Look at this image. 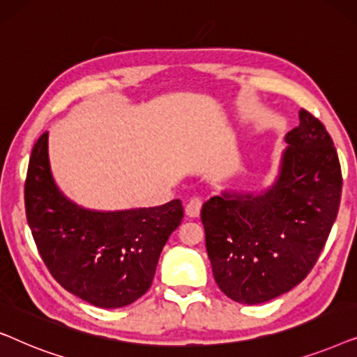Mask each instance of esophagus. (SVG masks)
Returning a JSON list of instances; mask_svg holds the SVG:
<instances>
[{
  "mask_svg": "<svg viewBox=\"0 0 357 357\" xmlns=\"http://www.w3.org/2000/svg\"><path fill=\"white\" fill-rule=\"evenodd\" d=\"M202 206H203V198L193 197L188 199L187 206H185V213H187V216L190 218H197L199 211H202Z\"/></svg>",
  "mask_w": 357,
  "mask_h": 357,
  "instance_id": "34e87169",
  "label": "esophagus"
}]
</instances>
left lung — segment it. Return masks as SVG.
I'll return each instance as SVG.
<instances>
[{
  "mask_svg": "<svg viewBox=\"0 0 357 357\" xmlns=\"http://www.w3.org/2000/svg\"><path fill=\"white\" fill-rule=\"evenodd\" d=\"M286 135L276 183L263 195L224 193L203 204L214 281L229 299L261 304L312 271L338 214L341 165L321 121L301 109Z\"/></svg>",
  "mask_w": 357,
  "mask_h": 357,
  "instance_id": "obj_1",
  "label": "left lung"
}]
</instances>
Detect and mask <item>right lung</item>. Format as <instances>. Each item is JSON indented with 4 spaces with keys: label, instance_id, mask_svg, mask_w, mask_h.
I'll return each instance as SVG.
<instances>
[{
    "label": "right lung",
    "instance_id": "1",
    "mask_svg": "<svg viewBox=\"0 0 357 357\" xmlns=\"http://www.w3.org/2000/svg\"><path fill=\"white\" fill-rule=\"evenodd\" d=\"M24 202L50 275L71 294L104 309L128 305L149 289L160 252L183 219L180 199L115 213L76 206L53 182L47 131L29 159Z\"/></svg>",
    "mask_w": 357,
    "mask_h": 357
}]
</instances>
